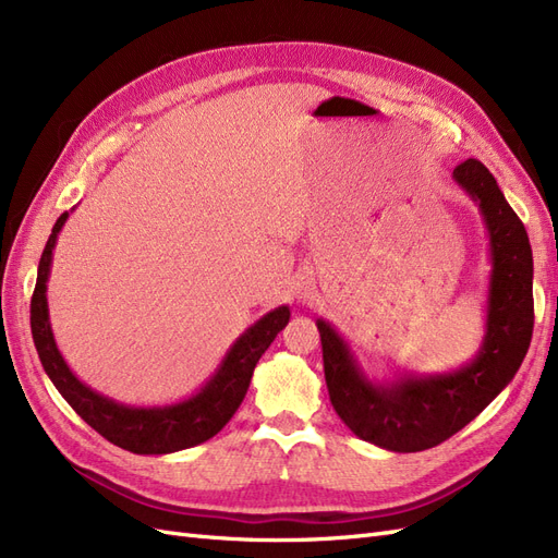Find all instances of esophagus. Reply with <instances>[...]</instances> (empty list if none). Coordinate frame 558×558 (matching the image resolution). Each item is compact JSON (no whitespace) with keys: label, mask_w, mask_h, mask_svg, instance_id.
<instances>
[{"label":"esophagus","mask_w":558,"mask_h":558,"mask_svg":"<svg viewBox=\"0 0 558 558\" xmlns=\"http://www.w3.org/2000/svg\"><path fill=\"white\" fill-rule=\"evenodd\" d=\"M302 302H305L307 298H310V289H307V286H305V289H300V295H298Z\"/></svg>","instance_id":"esophagus-1"}]
</instances>
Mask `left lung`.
Masks as SVG:
<instances>
[{"mask_svg": "<svg viewBox=\"0 0 558 558\" xmlns=\"http://www.w3.org/2000/svg\"><path fill=\"white\" fill-rule=\"evenodd\" d=\"M451 179L477 205L488 238L492 272L475 356L447 373L398 369L388 379H373L337 328L316 318L337 416L361 440L398 453L430 449L468 426L514 379L533 335V253L526 228L480 160L461 162Z\"/></svg>", "mask_w": 558, "mask_h": 558, "instance_id": "8db88e82", "label": "left lung"}]
</instances>
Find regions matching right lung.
<instances>
[{"mask_svg":"<svg viewBox=\"0 0 558 558\" xmlns=\"http://www.w3.org/2000/svg\"><path fill=\"white\" fill-rule=\"evenodd\" d=\"M66 218H70V211H64L58 218L46 242L37 269L35 295H32L29 305L32 337H35V347L48 379L53 381L60 396L72 404V410L88 426L125 451L174 453L207 442L238 412L248 391L256 363L267 347L275 342V337L289 324V305L267 312L256 324L248 326L226 351L223 361L218 363L209 379L189 398L170 404H142V408L118 402L105 393H97L95 388L83 384L72 373V367L66 365L58 349L53 328H50L46 291L58 234L66 223Z\"/></svg>","mask_w":558,"mask_h":558,"instance_id":"1","label":"right lung"}]
</instances>
